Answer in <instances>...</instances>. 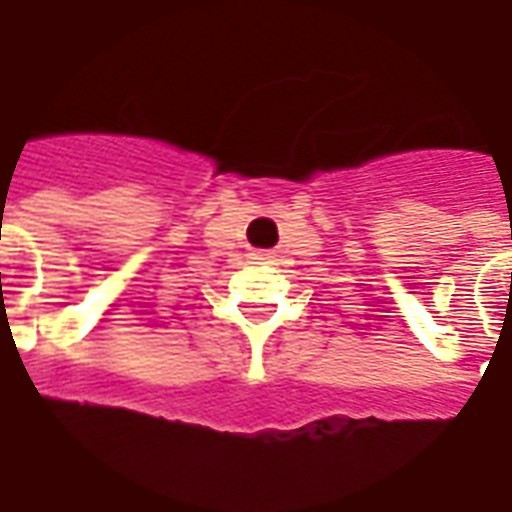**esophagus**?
Masks as SVG:
<instances>
[{"instance_id": "34e87169", "label": "esophagus", "mask_w": 512, "mask_h": 512, "mask_svg": "<svg viewBox=\"0 0 512 512\" xmlns=\"http://www.w3.org/2000/svg\"><path fill=\"white\" fill-rule=\"evenodd\" d=\"M253 259H259V261H270V259H272V253H270V251H256V253H253Z\"/></svg>"}]
</instances>
